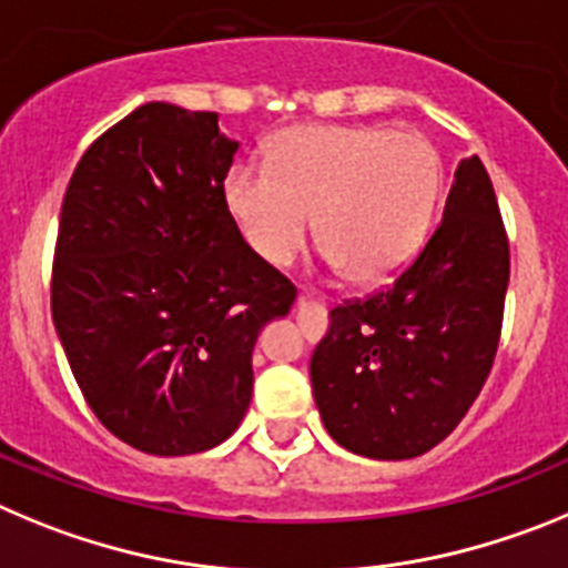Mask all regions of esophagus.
Here are the masks:
<instances>
[{"label": "esophagus", "instance_id": "1", "mask_svg": "<svg viewBox=\"0 0 568 568\" xmlns=\"http://www.w3.org/2000/svg\"><path fill=\"white\" fill-rule=\"evenodd\" d=\"M320 305L308 303L305 296H296V316H320Z\"/></svg>", "mask_w": 568, "mask_h": 568}]
</instances>
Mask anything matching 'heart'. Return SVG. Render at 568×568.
Listing matches in <instances>:
<instances>
[{"label":"heart","mask_w":568,"mask_h":568,"mask_svg":"<svg viewBox=\"0 0 568 568\" xmlns=\"http://www.w3.org/2000/svg\"><path fill=\"white\" fill-rule=\"evenodd\" d=\"M438 192V152L387 126H294L274 141L265 172L237 166L226 178V206L257 257L288 265L316 217L325 263L359 288L413 263Z\"/></svg>","instance_id":"1"}]
</instances>
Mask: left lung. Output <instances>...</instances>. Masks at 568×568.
I'll return each instance as SVG.
<instances>
[{
    "mask_svg": "<svg viewBox=\"0 0 568 568\" xmlns=\"http://www.w3.org/2000/svg\"><path fill=\"white\" fill-rule=\"evenodd\" d=\"M509 243L481 158H464L442 223L387 291L328 314L311 356L322 424L356 456L416 458L456 430L498 351Z\"/></svg>",
    "mask_w": 568,
    "mask_h": 568,
    "instance_id": "obj_1",
    "label": "left lung"
}]
</instances>
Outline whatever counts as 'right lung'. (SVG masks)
<instances>
[{
	"label": "right lung",
	"instance_id": "obj_1",
	"mask_svg": "<svg viewBox=\"0 0 568 568\" xmlns=\"http://www.w3.org/2000/svg\"><path fill=\"white\" fill-rule=\"evenodd\" d=\"M237 146L217 112L150 101L84 152L61 203L55 334L99 422L150 456L237 430L254 342L296 300L226 206Z\"/></svg>",
	"mask_w": 568,
	"mask_h": 568
}]
</instances>
